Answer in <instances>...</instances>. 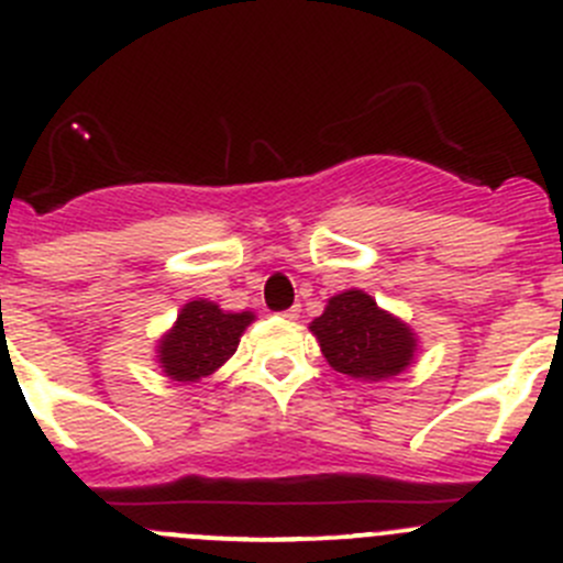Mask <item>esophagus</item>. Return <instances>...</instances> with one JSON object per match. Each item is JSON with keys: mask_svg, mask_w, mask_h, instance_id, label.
<instances>
[{"mask_svg": "<svg viewBox=\"0 0 563 563\" xmlns=\"http://www.w3.org/2000/svg\"><path fill=\"white\" fill-rule=\"evenodd\" d=\"M280 316H286V319H299V305H291V308H286V310H283V313Z\"/></svg>", "mask_w": 563, "mask_h": 563, "instance_id": "esophagus-1", "label": "esophagus"}]
</instances>
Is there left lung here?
<instances>
[{
    "instance_id": "obj_1",
    "label": "left lung",
    "mask_w": 563,
    "mask_h": 563,
    "mask_svg": "<svg viewBox=\"0 0 563 563\" xmlns=\"http://www.w3.org/2000/svg\"><path fill=\"white\" fill-rule=\"evenodd\" d=\"M310 332L319 338L327 363L354 379H387L401 374L415 352L407 324L376 308L363 291H343L327 302Z\"/></svg>"
}]
</instances>
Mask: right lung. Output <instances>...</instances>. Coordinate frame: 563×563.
<instances>
[{"label": "right lung", "instance_id": "1", "mask_svg": "<svg viewBox=\"0 0 563 563\" xmlns=\"http://www.w3.org/2000/svg\"><path fill=\"white\" fill-rule=\"evenodd\" d=\"M253 313H225L220 305L195 299L184 305L176 327L162 338L159 363L167 376L178 382H195L220 368L239 346L244 327Z\"/></svg>", "mask_w": 563, "mask_h": 563}]
</instances>
